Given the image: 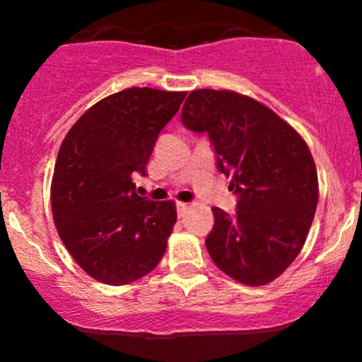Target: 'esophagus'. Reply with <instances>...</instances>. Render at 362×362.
I'll use <instances>...</instances> for the list:
<instances>
[{"label":"esophagus","instance_id":"34e87169","mask_svg":"<svg viewBox=\"0 0 362 362\" xmlns=\"http://www.w3.org/2000/svg\"><path fill=\"white\" fill-rule=\"evenodd\" d=\"M187 207H189V204H187V202H177V213H178V216H184V213L187 211Z\"/></svg>","mask_w":362,"mask_h":362}]
</instances>
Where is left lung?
Returning <instances> with one entry per match:
<instances>
[{"label": "left lung", "instance_id": "left-lung-1", "mask_svg": "<svg viewBox=\"0 0 362 362\" xmlns=\"http://www.w3.org/2000/svg\"><path fill=\"white\" fill-rule=\"evenodd\" d=\"M182 122L207 132L219 172L231 177L236 213L213 207L211 259L231 279L264 286L300 255L318 204L308 144L276 112L231 90H194Z\"/></svg>", "mask_w": 362, "mask_h": 362}]
</instances>
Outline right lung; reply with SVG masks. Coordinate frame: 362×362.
Returning <instances> with one entry per match:
<instances>
[{
    "label": "right lung",
    "mask_w": 362,
    "mask_h": 362,
    "mask_svg": "<svg viewBox=\"0 0 362 362\" xmlns=\"http://www.w3.org/2000/svg\"><path fill=\"white\" fill-rule=\"evenodd\" d=\"M187 91L127 88L90 107L57 153L51 204L59 238L93 279L124 286L146 276L177 223L173 201L136 194L160 131Z\"/></svg>",
    "instance_id": "1"
}]
</instances>
